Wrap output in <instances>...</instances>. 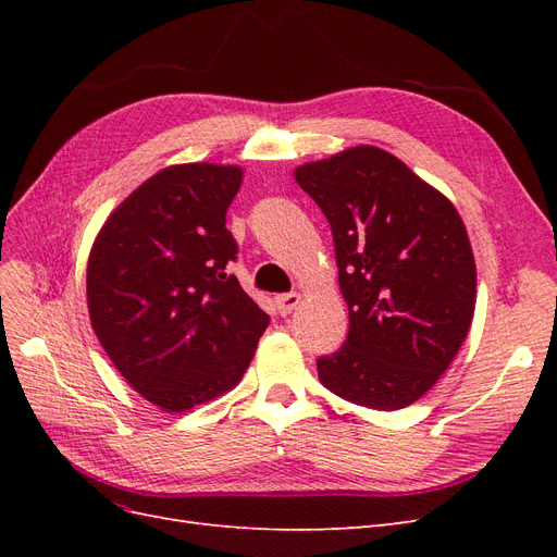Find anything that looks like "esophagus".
Listing matches in <instances>:
<instances>
[{"instance_id": "esophagus-1", "label": "esophagus", "mask_w": 557, "mask_h": 557, "mask_svg": "<svg viewBox=\"0 0 557 557\" xmlns=\"http://www.w3.org/2000/svg\"><path fill=\"white\" fill-rule=\"evenodd\" d=\"M301 301V297L297 293H288V295H278L276 297V309L281 315H288L297 309V305Z\"/></svg>"}]
</instances>
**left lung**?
<instances>
[{
	"mask_svg": "<svg viewBox=\"0 0 557 557\" xmlns=\"http://www.w3.org/2000/svg\"><path fill=\"white\" fill-rule=\"evenodd\" d=\"M325 213L344 346L318 360L330 393L397 411L423 397L458 356L476 307V262L453 201L376 146H352L295 170Z\"/></svg>",
	"mask_w": 557,
	"mask_h": 557,
	"instance_id": "1",
	"label": "left lung"
}]
</instances>
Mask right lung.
<instances>
[{"mask_svg":"<svg viewBox=\"0 0 557 557\" xmlns=\"http://www.w3.org/2000/svg\"><path fill=\"white\" fill-rule=\"evenodd\" d=\"M237 164L164 166L117 205L88 258V311L121 376L166 413L230 393L269 315L237 276L225 213Z\"/></svg>","mask_w":557,"mask_h":557,"instance_id":"right-lung-1","label":"right lung"}]
</instances>
